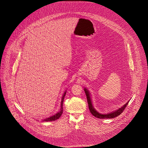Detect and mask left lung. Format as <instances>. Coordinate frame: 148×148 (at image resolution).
Returning a JSON list of instances; mask_svg holds the SVG:
<instances>
[{"mask_svg": "<svg viewBox=\"0 0 148 148\" xmlns=\"http://www.w3.org/2000/svg\"><path fill=\"white\" fill-rule=\"evenodd\" d=\"M84 89L85 92L86 94L88 106H89V110H90V113H92V114L93 115V116H94L95 117L100 118V119H112V118H114L118 116V115H119L120 114H121V113H123L124 109L126 108V106L128 104V103L130 101V100H129L126 104H125L123 106L119 108L118 109H117L114 112H112L110 113H107V114H101V113H99L98 112H97L92 106L91 95H90V92L86 88H84Z\"/></svg>", "mask_w": 148, "mask_h": 148, "instance_id": "left-lung-1", "label": "left lung"}]
</instances>
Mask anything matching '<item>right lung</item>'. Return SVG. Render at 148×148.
I'll return each mask as SVG.
<instances>
[{
  "label": "right lung",
  "instance_id": "add662e5",
  "mask_svg": "<svg viewBox=\"0 0 148 148\" xmlns=\"http://www.w3.org/2000/svg\"><path fill=\"white\" fill-rule=\"evenodd\" d=\"M66 90H65V92H64L63 95L62 97V100H61V103H60V110L56 113V114L48 117L47 118H45V119H44L42 120V121H54L58 119L60 116L62 115V113H63V101L64 99V97L65 96V94H66Z\"/></svg>",
  "mask_w": 148,
  "mask_h": 148
}]
</instances>
